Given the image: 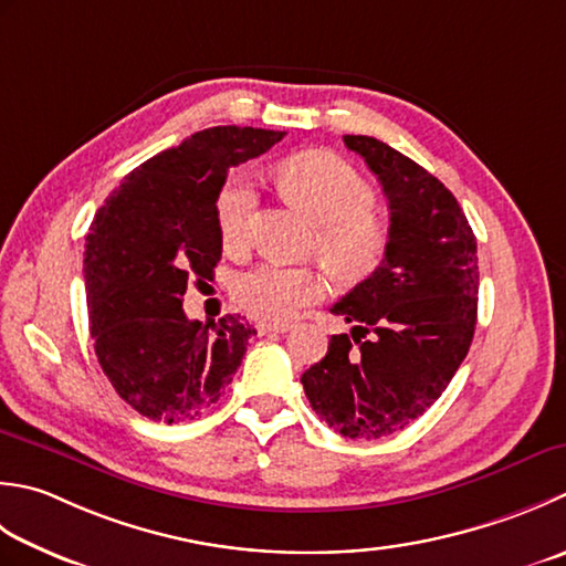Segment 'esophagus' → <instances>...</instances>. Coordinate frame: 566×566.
<instances>
[{
	"instance_id": "34e87169",
	"label": "esophagus",
	"mask_w": 566,
	"mask_h": 566,
	"mask_svg": "<svg viewBox=\"0 0 566 566\" xmlns=\"http://www.w3.org/2000/svg\"><path fill=\"white\" fill-rule=\"evenodd\" d=\"M258 328L260 336H270V334H286V331L292 328V324H270V321H260V324H254Z\"/></svg>"
}]
</instances>
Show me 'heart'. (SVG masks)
<instances>
[{
	"label": "heart",
	"mask_w": 566,
	"mask_h": 566,
	"mask_svg": "<svg viewBox=\"0 0 566 566\" xmlns=\"http://www.w3.org/2000/svg\"><path fill=\"white\" fill-rule=\"evenodd\" d=\"M276 184L292 203L316 220L314 248L340 282H360L380 268L390 230L375 213V191L348 161L331 151L294 154L276 169ZM254 193L248 179L235 176L218 196V230L228 252L250 248V220ZM328 280L318 268L260 264L235 282V304L254 318L280 324L304 306L324 298Z\"/></svg>",
	"instance_id": "1"
}]
</instances>
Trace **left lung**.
<instances>
[{"label":"left lung","mask_w":566,"mask_h":566,"mask_svg":"<svg viewBox=\"0 0 566 566\" xmlns=\"http://www.w3.org/2000/svg\"><path fill=\"white\" fill-rule=\"evenodd\" d=\"M343 142L378 176L390 208V248L380 268L331 308L356 326L331 336L302 385L331 429L370 441L422 417L467 358L479 312V254L467 216L437 176L375 137Z\"/></svg>","instance_id":"1"}]
</instances>
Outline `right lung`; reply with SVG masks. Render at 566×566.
I'll list each match as a JSON object with an SVG mask.
<instances>
[{
    "label": "right lung",
    "instance_id": "1",
    "mask_svg": "<svg viewBox=\"0 0 566 566\" xmlns=\"http://www.w3.org/2000/svg\"><path fill=\"white\" fill-rule=\"evenodd\" d=\"M284 132L210 127L139 164L85 238V294L99 368L142 417L179 424L213 407L258 331L242 316L188 321L191 280H213L223 250L216 201L230 166Z\"/></svg>",
    "mask_w": 566,
    "mask_h": 566
}]
</instances>
